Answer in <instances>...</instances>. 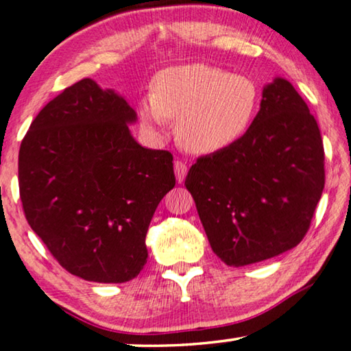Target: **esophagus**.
<instances>
[{
  "label": "esophagus",
  "instance_id": "1",
  "mask_svg": "<svg viewBox=\"0 0 351 351\" xmlns=\"http://www.w3.org/2000/svg\"><path fill=\"white\" fill-rule=\"evenodd\" d=\"M187 173V165L182 160H175V175L178 182H182Z\"/></svg>",
  "mask_w": 351,
  "mask_h": 351
}]
</instances>
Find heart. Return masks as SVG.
I'll list each match as a JSON object with an SVG mask.
<instances>
[{
	"label": "heart",
	"instance_id": "1",
	"mask_svg": "<svg viewBox=\"0 0 351 351\" xmlns=\"http://www.w3.org/2000/svg\"><path fill=\"white\" fill-rule=\"evenodd\" d=\"M261 105L258 82L206 63L170 66L157 73L149 101L138 117L152 136L165 135L176 121V136L186 149L211 154L239 143L253 127Z\"/></svg>",
	"mask_w": 351,
	"mask_h": 351
}]
</instances>
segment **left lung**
I'll return each mask as SVG.
<instances>
[{
  "label": "left lung",
  "mask_w": 351,
  "mask_h": 351,
  "mask_svg": "<svg viewBox=\"0 0 351 351\" xmlns=\"http://www.w3.org/2000/svg\"><path fill=\"white\" fill-rule=\"evenodd\" d=\"M184 186L211 250L248 265L298 246L324 187L322 133L293 84L264 87L251 130L227 149L199 157Z\"/></svg>",
  "instance_id": "1"
}]
</instances>
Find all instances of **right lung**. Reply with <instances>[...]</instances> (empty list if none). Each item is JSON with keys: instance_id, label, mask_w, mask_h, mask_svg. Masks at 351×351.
Listing matches in <instances>:
<instances>
[{"instance_id": "add662e5", "label": "right lung", "mask_w": 351, "mask_h": 351, "mask_svg": "<svg viewBox=\"0 0 351 351\" xmlns=\"http://www.w3.org/2000/svg\"><path fill=\"white\" fill-rule=\"evenodd\" d=\"M135 121L124 98L86 77L39 111L19 151L29 227L87 281L124 283L141 272L152 215L175 187L173 156L138 145Z\"/></svg>"}]
</instances>
